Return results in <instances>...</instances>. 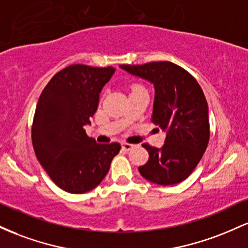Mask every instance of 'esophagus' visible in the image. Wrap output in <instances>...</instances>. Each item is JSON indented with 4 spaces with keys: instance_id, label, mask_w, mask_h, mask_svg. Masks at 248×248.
Here are the masks:
<instances>
[{
    "instance_id": "1",
    "label": "esophagus",
    "mask_w": 248,
    "mask_h": 248,
    "mask_svg": "<svg viewBox=\"0 0 248 248\" xmlns=\"http://www.w3.org/2000/svg\"><path fill=\"white\" fill-rule=\"evenodd\" d=\"M133 147H134V144L126 143V142H124V143H122V149L126 150V152H128V150H130V149H133Z\"/></svg>"
}]
</instances>
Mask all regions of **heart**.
Wrapping results in <instances>:
<instances>
[{
    "instance_id": "b5f03b06",
    "label": "heart",
    "mask_w": 248,
    "mask_h": 248,
    "mask_svg": "<svg viewBox=\"0 0 248 248\" xmlns=\"http://www.w3.org/2000/svg\"><path fill=\"white\" fill-rule=\"evenodd\" d=\"M135 87H138V86H135Z\"/></svg>"
}]
</instances>
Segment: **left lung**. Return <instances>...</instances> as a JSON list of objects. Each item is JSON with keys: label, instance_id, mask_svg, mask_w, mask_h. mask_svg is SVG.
Here are the masks:
<instances>
[{"label": "left lung", "instance_id": "1", "mask_svg": "<svg viewBox=\"0 0 248 248\" xmlns=\"http://www.w3.org/2000/svg\"><path fill=\"white\" fill-rule=\"evenodd\" d=\"M120 67L154 85L152 122L167 133L162 148L142 144L149 160L139 168L141 176L158 186L184 181L203 157L210 139L209 108L201 86L187 71L171 62Z\"/></svg>", "mask_w": 248, "mask_h": 248}]
</instances>
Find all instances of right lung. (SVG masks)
<instances>
[{
    "mask_svg": "<svg viewBox=\"0 0 248 248\" xmlns=\"http://www.w3.org/2000/svg\"><path fill=\"white\" fill-rule=\"evenodd\" d=\"M115 69L70 65L52 77L37 104L31 138L39 163L64 191L85 193L101 183L120 152L99 144L85 126L98 109L102 87Z\"/></svg>",
    "mask_w": 248,
    "mask_h": 248,
    "instance_id": "right-lung-1",
    "label": "right lung"
}]
</instances>
